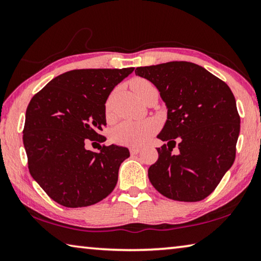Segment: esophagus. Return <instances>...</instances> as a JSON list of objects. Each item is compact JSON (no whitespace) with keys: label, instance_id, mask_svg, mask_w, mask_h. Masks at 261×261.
<instances>
[{"label":"esophagus","instance_id":"34e87169","mask_svg":"<svg viewBox=\"0 0 261 261\" xmlns=\"http://www.w3.org/2000/svg\"><path fill=\"white\" fill-rule=\"evenodd\" d=\"M139 152H140V148H138V147H131L130 148L131 155H136V154H138Z\"/></svg>","mask_w":261,"mask_h":261}]
</instances>
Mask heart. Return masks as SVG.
<instances>
[{
    "instance_id": "1",
    "label": "heart",
    "mask_w": 261,
    "mask_h": 261,
    "mask_svg": "<svg viewBox=\"0 0 261 261\" xmlns=\"http://www.w3.org/2000/svg\"><path fill=\"white\" fill-rule=\"evenodd\" d=\"M153 86L147 79L136 78L131 83V88L136 95L139 96L144 93L146 88ZM107 117L112 116L110 113L109 103L107 105ZM158 130V123L154 120H143V121H134L126 120L123 121L120 124L116 125L112 131V139L114 143L120 145H126V146H141L146 144L151 139V137L155 134Z\"/></svg>"
}]
</instances>
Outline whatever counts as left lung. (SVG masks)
Segmentation results:
<instances>
[{
    "label": "left lung",
    "instance_id": "8db88e82",
    "mask_svg": "<svg viewBox=\"0 0 261 261\" xmlns=\"http://www.w3.org/2000/svg\"><path fill=\"white\" fill-rule=\"evenodd\" d=\"M135 72L156 86L168 108L158 136L167 144L156 148L159 159L148 168L149 180L169 199H205L235 161L241 117L231 90L191 62L139 67Z\"/></svg>",
    "mask_w": 261,
    "mask_h": 261
}]
</instances>
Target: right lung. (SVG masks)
Returning <instances> with one entry per match:
<instances>
[{"label": "right lung", "instance_id": "add662e5", "mask_svg": "<svg viewBox=\"0 0 261 261\" xmlns=\"http://www.w3.org/2000/svg\"><path fill=\"white\" fill-rule=\"evenodd\" d=\"M135 68L71 70L39 91L26 109L23 143L29 170L48 196L65 207L105 199L116 187L129 149L110 145L99 152L87 140L103 143L106 101Z\"/></svg>", "mask_w": 261, "mask_h": 261}]
</instances>
